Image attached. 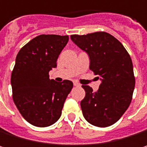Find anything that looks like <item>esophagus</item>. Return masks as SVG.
Returning a JSON list of instances; mask_svg holds the SVG:
<instances>
[{
    "instance_id": "34e87169",
    "label": "esophagus",
    "mask_w": 147,
    "mask_h": 147,
    "mask_svg": "<svg viewBox=\"0 0 147 147\" xmlns=\"http://www.w3.org/2000/svg\"><path fill=\"white\" fill-rule=\"evenodd\" d=\"M73 84H74V86H75V87H79V86H80V84H79L78 82H74Z\"/></svg>"
}]
</instances>
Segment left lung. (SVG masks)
I'll list each match as a JSON object with an SVG mask.
<instances>
[{"label": "left lung", "instance_id": "8db88e82", "mask_svg": "<svg viewBox=\"0 0 147 147\" xmlns=\"http://www.w3.org/2000/svg\"><path fill=\"white\" fill-rule=\"evenodd\" d=\"M71 38L88 53L89 69L101 77L96 92L89 86H82L86 93L81 101L83 117L94 126H111L120 119L132 100L135 78L130 55L123 45L107 32L71 35Z\"/></svg>", "mask_w": 147, "mask_h": 147}]
</instances>
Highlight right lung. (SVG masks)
<instances>
[{"mask_svg":"<svg viewBox=\"0 0 147 147\" xmlns=\"http://www.w3.org/2000/svg\"><path fill=\"white\" fill-rule=\"evenodd\" d=\"M68 36L40 35L24 45L16 57L12 71L13 100L22 117L36 127H47L61 116L72 82H57L49 71L57 67L59 53Z\"/></svg>","mask_w":147,"mask_h":147,"instance_id":"right-lung-1","label":"right lung"}]
</instances>
